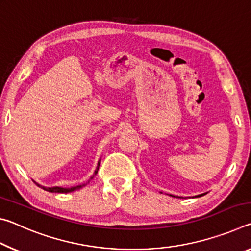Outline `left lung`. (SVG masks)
<instances>
[{
	"mask_svg": "<svg viewBox=\"0 0 251 251\" xmlns=\"http://www.w3.org/2000/svg\"><path fill=\"white\" fill-rule=\"evenodd\" d=\"M202 195H205V194H202ZM202 195H199V197H201V196H202ZM173 197H175V196H173Z\"/></svg>",
	"mask_w": 251,
	"mask_h": 251,
	"instance_id": "8db88e82",
	"label": "left lung"
}]
</instances>
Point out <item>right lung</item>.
<instances>
[{
	"instance_id": "add662e5",
	"label": "right lung",
	"mask_w": 251,
	"mask_h": 251,
	"mask_svg": "<svg viewBox=\"0 0 251 251\" xmlns=\"http://www.w3.org/2000/svg\"><path fill=\"white\" fill-rule=\"evenodd\" d=\"M100 160L99 161V164H97V167H96V171H95V173H94V175H93L91 178H90V180L91 179H93V177H94L96 174H97V172H99V168H100ZM35 182V181H34ZM35 184L39 186V187H41V188H43L44 190H48V192H50V193H61V194H63V193H71V192H74V190H77V189H79V188H82V187H84L85 185L86 184H82V185H78V186H74V187H71V188H63V187H44V186H41V185H39L37 184V182H35Z\"/></svg>"
}]
</instances>
